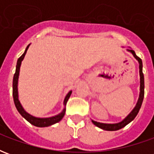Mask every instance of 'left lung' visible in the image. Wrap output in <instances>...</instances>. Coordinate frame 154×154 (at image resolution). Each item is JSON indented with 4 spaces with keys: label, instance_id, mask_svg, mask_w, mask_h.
<instances>
[{
    "label": "left lung",
    "instance_id": "1",
    "mask_svg": "<svg viewBox=\"0 0 154 154\" xmlns=\"http://www.w3.org/2000/svg\"><path fill=\"white\" fill-rule=\"evenodd\" d=\"M127 50L133 54V56L135 57L138 60L139 64V76H140V92H139V97L138 102L136 104L135 107L133 109V110L130 113L126 116L125 119H123L122 121L116 124H104V123L97 122L95 120H91V122L93 123L94 125L97 127H99L100 129H104V130H108V131H115V130H118L124 128L129 123L132 121L133 119H134L136 116L139 113L140 107L142 106L143 100V97H144V77H143V63L141 58H139L137 55L135 54V52L132 49H127Z\"/></svg>",
    "mask_w": 154,
    "mask_h": 154
}]
</instances>
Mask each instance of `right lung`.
<instances>
[{
    "instance_id": "obj_1",
    "label": "right lung",
    "mask_w": 154,
    "mask_h": 154,
    "mask_svg": "<svg viewBox=\"0 0 154 154\" xmlns=\"http://www.w3.org/2000/svg\"><path fill=\"white\" fill-rule=\"evenodd\" d=\"M30 44H29L28 46L26 47L25 50V53L22 54L20 57H19L18 60H17V64H16V69H15V72L14 74V77H13V98H14V102H15V107L19 111V113L24 118H25L27 121L30 123L31 125L37 127H48V126H50L52 125H54L56 123L59 122L61 119L63 118L64 115H65V111H66V108L64 107L63 111L60 114H58L57 116H52V117H48V118H38V117H35V116L29 115L27 113L24 108L21 106V104L19 100V96H18V79H19V75H20V65H21V62L24 59L26 52L28 50ZM71 94H72V91H70L67 94V96L64 99L63 104L64 106H66L67 100L70 97Z\"/></svg>"
}]
</instances>
